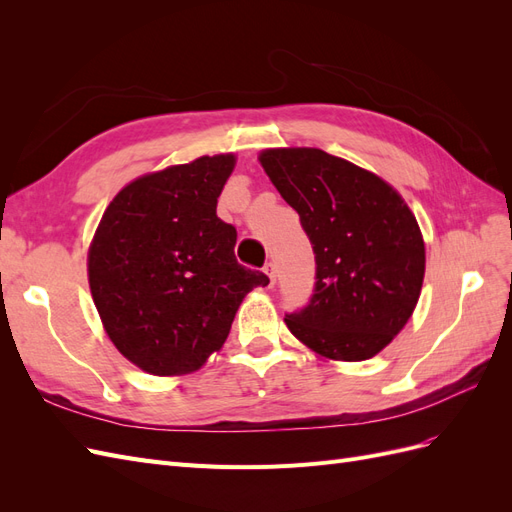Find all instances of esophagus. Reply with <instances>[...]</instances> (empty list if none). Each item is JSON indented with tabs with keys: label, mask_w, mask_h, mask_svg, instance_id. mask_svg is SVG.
Here are the masks:
<instances>
[{
	"label": "esophagus",
	"mask_w": 512,
	"mask_h": 512,
	"mask_svg": "<svg viewBox=\"0 0 512 512\" xmlns=\"http://www.w3.org/2000/svg\"><path fill=\"white\" fill-rule=\"evenodd\" d=\"M265 273L269 275L271 286H273V284H275V265H273V262H267V265H265Z\"/></svg>",
	"instance_id": "obj_1"
}]
</instances>
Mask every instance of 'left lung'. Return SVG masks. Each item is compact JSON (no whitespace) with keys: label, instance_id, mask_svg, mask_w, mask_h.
Listing matches in <instances>:
<instances>
[{"label":"left lung","instance_id":"left-lung-1","mask_svg":"<svg viewBox=\"0 0 512 512\" xmlns=\"http://www.w3.org/2000/svg\"><path fill=\"white\" fill-rule=\"evenodd\" d=\"M260 164L299 213L316 256L314 294L284 318L290 333L327 359H371L404 329L421 294L416 218L389 183L322 149H267Z\"/></svg>","mask_w":512,"mask_h":512}]
</instances>
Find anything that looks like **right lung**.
I'll list each match as a JSON object with an SVG mask.
<instances>
[{
    "label": "right lung",
    "instance_id": "add662e5",
    "mask_svg": "<svg viewBox=\"0 0 512 512\" xmlns=\"http://www.w3.org/2000/svg\"><path fill=\"white\" fill-rule=\"evenodd\" d=\"M235 156H205L126 185L89 247V288L104 329L153 376L194 371L220 350L262 271L235 258L237 228L218 218Z\"/></svg>",
    "mask_w": 512,
    "mask_h": 512
}]
</instances>
